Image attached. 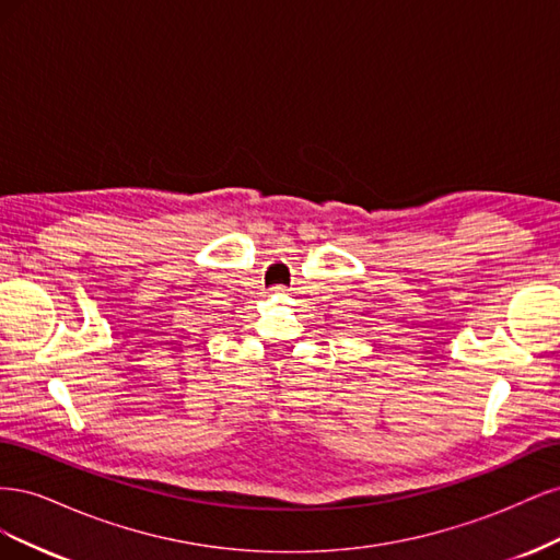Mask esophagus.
<instances>
[{
	"label": "esophagus",
	"mask_w": 560,
	"mask_h": 560,
	"mask_svg": "<svg viewBox=\"0 0 560 560\" xmlns=\"http://www.w3.org/2000/svg\"><path fill=\"white\" fill-rule=\"evenodd\" d=\"M273 292H284V287H273Z\"/></svg>",
	"instance_id": "obj_1"
}]
</instances>
